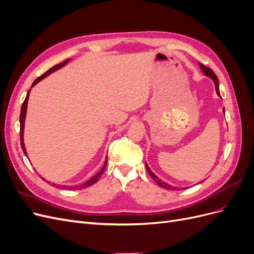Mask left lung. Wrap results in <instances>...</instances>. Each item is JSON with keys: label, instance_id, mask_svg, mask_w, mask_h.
I'll return each mask as SVG.
<instances>
[{"label": "left lung", "instance_id": "8db88e82", "mask_svg": "<svg viewBox=\"0 0 254 254\" xmlns=\"http://www.w3.org/2000/svg\"><path fill=\"white\" fill-rule=\"evenodd\" d=\"M199 64V66H200V68H201V71H202V73L205 75V76H207V77H210L213 81H214V84H215V89H216V93H217V95L219 96V97H221L220 96V92H219V84H218V79H217V76L215 75V73L211 70V68H209V67H206V66H204L202 64ZM222 111H224V113H225V108L222 109ZM145 165H146V170H147V172H148V174H149V176L151 177V178L153 179V181H155L159 187H161V188H163V189H166V190H179V188H176V187H173V186H171V184H168L167 182H164V181H162L161 180L158 176H156L155 174H153L152 172H151V170L149 168V166L147 165V163H145ZM183 189H186V188H183Z\"/></svg>", "mask_w": 254, "mask_h": 254}]
</instances>
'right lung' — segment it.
I'll return each instance as SVG.
<instances>
[{
  "label": "right lung",
  "mask_w": 254,
  "mask_h": 254,
  "mask_svg": "<svg viewBox=\"0 0 254 254\" xmlns=\"http://www.w3.org/2000/svg\"><path fill=\"white\" fill-rule=\"evenodd\" d=\"M68 61H70V59H66L65 61H64V63H61L60 64L54 65L53 67H51L49 71L45 72L43 75H41L40 77H38V78L33 82V84H32V88H33L34 86H36V84H37L38 82L41 81L42 79H44V78L47 77V76H49L50 74H52V73H54V72H56L57 70H59V68H61V67H64L65 64H67ZM29 93H30V90L27 92L26 97H25V101H24V103H23V105H22V107H21V113H20V140H21V147H22V150H23V152H24V155H25L26 157H27V151H26L25 144H24V125H25V118H26L27 103H28ZM106 165H107V159H106V162H105L104 166L101 168V171H99L96 175H94L93 177H92V178H91V179H89L88 181H86L84 183L80 184V186H78L77 188L75 187V189H76V190H80V189H86V188H88V187L93 186L94 183H96V182L98 181L99 177H101V176L103 175V173H104V171H105V168H106ZM58 188L60 189V186H58ZM66 188H68V187H64V186H63V189H66ZM71 189H72V188H71Z\"/></svg>",
  "instance_id": "right-lung-1"
}]
</instances>
